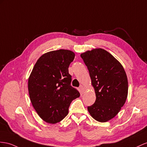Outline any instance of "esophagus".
I'll return each instance as SVG.
<instances>
[{
  "label": "esophagus",
  "instance_id": "esophagus-1",
  "mask_svg": "<svg viewBox=\"0 0 147 147\" xmlns=\"http://www.w3.org/2000/svg\"><path fill=\"white\" fill-rule=\"evenodd\" d=\"M80 90H81V91L82 92H85V91H86V88H84V86L81 85V86H80Z\"/></svg>",
  "mask_w": 147,
  "mask_h": 147
}]
</instances>
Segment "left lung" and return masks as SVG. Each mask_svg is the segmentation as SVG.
<instances>
[{"mask_svg": "<svg viewBox=\"0 0 147 147\" xmlns=\"http://www.w3.org/2000/svg\"><path fill=\"white\" fill-rule=\"evenodd\" d=\"M94 89L95 103L88 107L93 119L106 122L118 114L128 95V81L123 67L110 53L94 48L81 54Z\"/></svg>", "mask_w": 147, "mask_h": 147, "instance_id": "left-lung-1", "label": "left lung"}]
</instances>
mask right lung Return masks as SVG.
<instances>
[{
	"label": "right lung",
	"instance_id": "obj_1",
	"mask_svg": "<svg viewBox=\"0 0 147 147\" xmlns=\"http://www.w3.org/2000/svg\"><path fill=\"white\" fill-rule=\"evenodd\" d=\"M72 51L60 49L41 55L28 80L30 99L40 117L56 123L68 114L72 100L80 94L70 85L68 67L74 59Z\"/></svg>",
	"mask_w": 147,
	"mask_h": 147
}]
</instances>
